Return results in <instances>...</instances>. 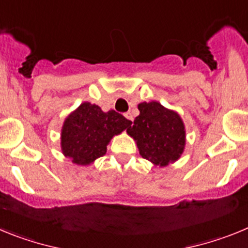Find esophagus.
<instances>
[{
  "instance_id": "34e87169",
  "label": "esophagus",
  "mask_w": 248,
  "mask_h": 248,
  "mask_svg": "<svg viewBox=\"0 0 248 248\" xmlns=\"http://www.w3.org/2000/svg\"><path fill=\"white\" fill-rule=\"evenodd\" d=\"M124 117H126V119L128 120V121H133V116H132V113H131V112H126V113H124Z\"/></svg>"
}]
</instances>
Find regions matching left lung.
Segmentation results:
<instances>
[{
	"mask_svg": "<svg viewBox=\"0 0 248 248\" xmlns=\"http://www.w3.org/2000/svg\"><path fill=\"white\" fill-rule=\"evenodd\" d=\"M140 115L127 128L137 143L140 155L155 166L166 167L184 152L185 127L175 111L157 101L140 102Z\"/></svg>",
	"mask_w": 248,
	"mask_h": 248,
	"instance_id": "8db88e82",
	"label": "left lung"
}]
</instances>
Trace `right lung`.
<instances>
[{
  "label": "right lung",
  "mask_w": 248,
  "mask_h": 248,
  "mask_svg": "<svg viewBox=\"0 0 248 248\" xmlns=\"http://www.w3.org/2000/svg\"><path fill=\"white\" fill-rule=\"evenodd\" d=\"M131 124L116 111L104 112L97 105L82 102L64 121L62 152L78 166H89L106 153L111 138Z\"/></svg>",
  "instance_id": "add662e5"
}]
</instances>
